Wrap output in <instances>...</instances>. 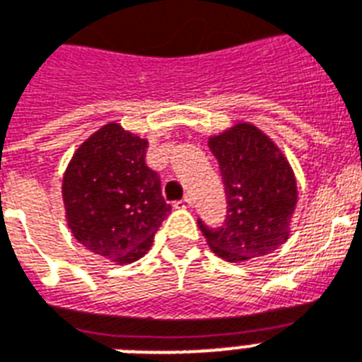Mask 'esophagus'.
<instances>
[{
	"label": "esophagus",
	"instance_id": "34e87169",
	"mask_svg": "<svg viewBox=\"0 0 362 362\" xmlns=\"http://www.w3.org/2000/svg\"><path fill=\"white\" fill-rule=\"evenodd\" d=\"M192 199H189V197H184V199H180V201H176L175 203V206L176 209H192Z\"/></svg>",
	"mask_w": 362,
	"mask_h": 362
}]
</instances>
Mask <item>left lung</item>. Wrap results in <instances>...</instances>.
Returning <instances> with one entry per match:
<instances>
[{"label":"left lung","mask_w":362,"mask_h":362,"mask_svg":"<svg viewBox=\"0 0 362 362\" xmlns=\"http://www.w3.org/2000/svg\"><path fill=\"white\" fill-rule=\"evenodd\" d=\"M218 159L228 218L218 230L203 231L218 258L243 264L272 255L291 235V220L298 203L296 176L279 146L252 123L239 121L209 138Z\"/></svg>","instance_id":"obj_1"}]
</instances>
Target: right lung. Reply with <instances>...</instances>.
Wrapping results in <instances>:
<instances>
[{"label":"right lung","instance_id":"obj_1","mask_svg":"<svg viewBox=\"0 0 362 362\" xmlns=\"http://www.w3.org/2000/svg\"><path fill=\"white\" fill-rule=\"evenodd\" d=\"M148 140L107 123L76 150L62 178L66 222L90 252L131 264L150 250L170 212L146 165Z\"/></svg>","mask_w":362,"mask_h":362}]
</instances>
